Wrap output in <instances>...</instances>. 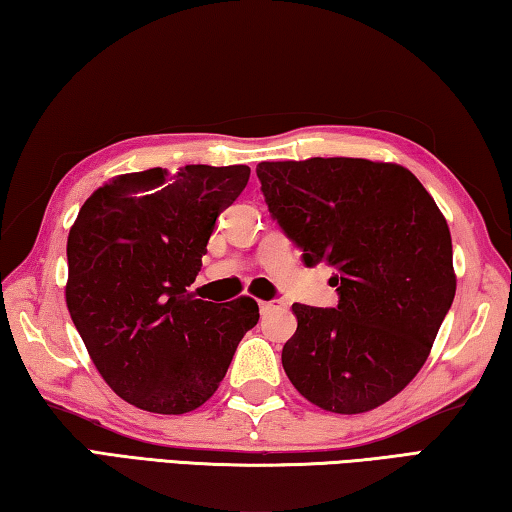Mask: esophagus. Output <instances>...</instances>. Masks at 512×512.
Listing matches in <instances>:
<instances>
[{
  "label": "esophagus",
  "instance_id": "1",
  "mask_svg": "<svg viewBox=\"0 0 512 512\" xmlns=\"http://www.w3.org/2000/svg\"><path fill=\"white\" fill-rule=\"evenodd\" d=\"M287 307V302L275 298V300H259V309H262V314H266V311H273V309H284Z\"/></svg>",
  "mask_w": 512,
  "mask_h": 512
}]
</instances>
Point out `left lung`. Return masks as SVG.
I'll list each match as a JSON object with an SVG mask.
<instances>
[{"label":"left lung","instance_id":"1","mask_svg":"<svg viewBox=\"0 0 512 512\" xmlns=\"http://www.w3.org/2000/svg\"><path fill=\"white\" fill-rule=\"evenodd\" d=\"M262 194L302 262L332 268L336 307L293 305L282 366L309 402L363 413L418 375L454 302L452 237L400 164L311 158L257 164Z\"/></svg>","mask_w":512,"mask_h":512}]
</instances>
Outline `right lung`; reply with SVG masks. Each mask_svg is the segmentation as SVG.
Listing matches in <instances>:
<instances>
[{
    "instance_id": "add662e5",
    "label": "right lung",
    "mask_w": 512,
    "mask_h": 512,
    "mask_svg": "<svg viewBox=\"0 0 512 512\" xmlns=\"http://www.w3.org/2000/svg\"><path fill=\"white\" fill-rule=\"evenodd\" d=\"M248 178L246 164L124 173L69 230V316L106 384L137 409H198L257 325L253 298L207 302L189 291L216 219Z\"/></svg>"
}]
</instances>
